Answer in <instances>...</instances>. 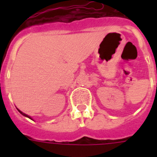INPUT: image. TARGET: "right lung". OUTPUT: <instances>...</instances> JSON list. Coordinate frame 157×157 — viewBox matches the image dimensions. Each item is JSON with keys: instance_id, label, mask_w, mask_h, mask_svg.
Segmentation results:
<instances>
[{"instance_id": "1", "label": "right lung", "mask_w": 157, "mask_h": 157, "mask_svg": "<svg viewBox=\"0 0 157 157\" xmlns=\"http://www.w3.org/2000/svg\"><path fill=\"white\" fill-rule=\"evenodd\" d=\"M17 110L19 111V113H20V114H22V115H23V116H25V117H27V118H29V119H30V120H33V119H32V118L30 117V116H28V115H27V114H25V113H23V112H21V111L19 110V109H17Z\"/></svg>"}]
</instances>
